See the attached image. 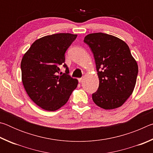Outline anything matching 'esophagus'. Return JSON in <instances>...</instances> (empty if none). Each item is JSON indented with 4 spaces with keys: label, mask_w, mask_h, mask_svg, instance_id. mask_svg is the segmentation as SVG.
<instances>
[{
    "label": "esophagus",
    "mask_w": 153,
    "mask_h": 153,
    "mask_svg": "<svg viewBox=\"0 0 153 153\" xmlns=\"http://www.w3.org/2000/svg\"><path fill=\"white\" fill-rule=\"evenodd\" d=\"M78 81L79 83H82L83 82V77H81V78H79L78 79Z\"/></svg>",
    "instance_id": "obj_1"
}]
</instances>
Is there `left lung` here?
Segmentation results:
<instances>
[{
    "label": "left lung",
    "mask_w": 153,
    "mask_h": 153,
    "mask_svg": "<svg viewBox=\"0 0 153 153\" xmlns=\"http://www.w3.org/2000/svg\"><path fill=\"white\" fill-rule=\"evenodd\" d=\"M84 42L94 55L99 78L93 101L104 109L121 107L132 94L138 73L129 46L120 38L101 32L90 33Z\"/></svg>",
    "instance_id": "8db88e82"
}]
</instances>
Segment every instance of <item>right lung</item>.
I'll return each instance as SVG.
<instances>
[{"mask_svg": "<svg viewBox=\"0 0 153 153\" xmlns=\"http://www.w3.org/2000/svg\"><path fill=\"white\" fill-rule=\"evenodd\" d=\"M77 35L59 33L36 40L23 56L21 63L22 82L25 91L36 105L54 111L68 101L78 84L69 75L65 53ZM63 66V74L60 67Z\"/></svg>", "mask_w": 153, "mask_h": 153, "instance_id": "1", "label": "right lung"}]
</instances>
